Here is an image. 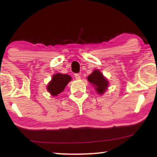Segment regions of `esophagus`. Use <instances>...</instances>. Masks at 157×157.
<instances>
[{
  "instance_id": "1",
  "label": "esophagus",
  "mask_w": 157,
  "mask_h": 157,
  "mask_svg": "<svg viewBox=\"0 0 157 157\" xmlns=\"http://www.w3.org/2000/svg\"><path fill=\"white\" fill-rule=\"evenodd\" d=\"M74 76H75V78H76V79H77V80H79V79H81L80 74H74Z\"/></svg>"
}]
</instances>
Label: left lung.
<instances>
[{"label": "left lung", "instance_id": "8db88e82", "mask_svg": "<svg viewBox=\"0 0 157 157\" xmlns=\"http://www.w3.org/2000/svg\"><path fill=\"white\" fill-rule=\"evenodd\" d=\"M88 81L94 87L98 94H103L106 91L109 86V81L99 70H94L91 74L88 76Z\"/></svg>", "mask_w": 157, "mask_h": 157}]
</instances>
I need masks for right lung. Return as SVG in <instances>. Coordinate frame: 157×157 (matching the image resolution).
Listing matches in <instances>:
<instances>
[{"label": "right lung", "instance_id": "1", "mask_svg": "<svg viewBox=\"0 0 157 157\" xmlns=\"http://www.w3.org/2000/svg\"><path fill=\"white\" fill-rule=\"evenodd\" d=\"M71 81V77L67 74H56L53 75L51 81L47 86V90L53 96H56L58 94L63 91L66 85Z\"/></svg>", "mask_w": 157, "mask_h": 157}]
</instances>
